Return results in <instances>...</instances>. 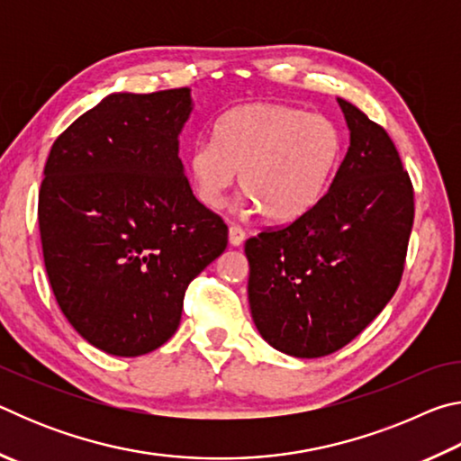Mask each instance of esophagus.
Wrapping results in <instances>:
<instances>
[{
    "instance_id": "1",
    "label": "esophagus",
    "mask_w": 461,
    "mask_h": 461,
    "mask_svg": "<svg viewBox=\"0 0 461 461\" xmlns=\"http://www.w3.org/2000/svg\"><path fill=\"white\" fill-rule=\"evenodd\" d=\"M246 240V231L240 228V225H231L230 228V244L231 246H241Z\"/></svg>"
}]
</instances>
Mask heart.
<instances>
[{
    "label": "heart",
    "instance_id": "b5f03b06",
    "mask_svg": "<svg viewBox=\"0 0 461 461\" xmlns=\"http://www.w3.org/2000/svg\"><path fill=\"white\" fill-rule=\"evenodd\" d=\"M343 152L339 128L305 109L254 101L223 113L212 144L194 146L186 168L203 205L221 209L240 173L248 203L268 221H294L330 189Z\"/></svg>",
    "mask_w": 461,
    "mask_h": 461
}]
</instances>
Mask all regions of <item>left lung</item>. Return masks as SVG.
<instances>
[{"label": "left lung", "mask_w": 461, "mask_h": 461, "mask_svg": "<svg viewBox=\"0 0 461 461\" xmlns=\"http://www.w3.org/2000/svg\"><path fill=\"white\" fill-rule=\"evenodd\" d=\"M349 148L330 191L299 220L246 241L248 299L264 339L294 357L341 349L399 288L415 217L386 130L338 99Z\"/></svg>", "instance_id": "left-lung-1"}]
</instances>
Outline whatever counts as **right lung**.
Returning a JSON list of instances; mask_svg holds the SVG:
<instances>
[{
	"label": "right lung",
	"mask_w": 461,
	"mask_h": 461,
	"mask_svg": "<svg viewBox=\"0 0 461 461\" xmlns=\"http://www.w3.org/2000/svg\"><path fill=\"white\" fill-rule=\"evenodd\" d=\"M191 89L112 93L52 144L38 193L44 267L62 313L105 354L173 338L185 291L228 225L194 199L178 158Z\"/></svg>",
	"instance_id": "right-lung-1"
}]
</instances>
